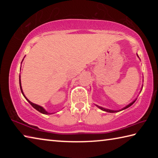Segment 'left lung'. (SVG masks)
<instances>
[{
    "mask_svg": "<svg viewBox=\"0 0 158 158\" xmlns=\"http://www.w3.org/2000/svg\"><path fill=\"white\" fill-rule=\"evenodd\" d=\"M137 56L139 57V56L137 55ZM136 101V100H134L132 102H131L130 104H129V105H127L126 106H125L124 108H123L122 109H121V110H119V111H114V110H111V109H105V108H103V107H102V106H98V105H96L98 106V107L99 108V109H100L101 110H102V111H106V112H109V113H115V112H118V111H122V110H123V109H127V108H128V107H130V106H131V105H132L134 103H135V102Z\"/></svg>",
    "mask_w": 158,
    "mask_h": 158,
    "instance_id": "8db88e82",
    "label": "left lung"
}]
</instances>
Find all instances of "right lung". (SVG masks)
I'll return each mask as SVG.
<instances>
[{
	"label": "right lung",
	"instance_id": "add662e5",
	"mask_svg": "<svg viewBox=\"0 0 158 158\" xmlns=\"http://www.w3.org/2000/svg\"><path fill=\"white\" fill-rule=\"evenodd\" d=\"M19 85H20V89H21V93H22V94H23V97H24L25 98H26V100H27L29 103L31 104V105H32V106H33V107L34 108V109H35L37 111H38L39 112H40V113H42V114H50V113H48V112L45 110V109L42 107V106H40V105H36V104H34V103H33V102H31L30 101V100H28L27 98H26V96L24 95V94H23V90H22V88H21V79H20V75H19Z\"/></svg>",
	"mask_w": 158,
	"mask_h": 158
}]
</instances>
